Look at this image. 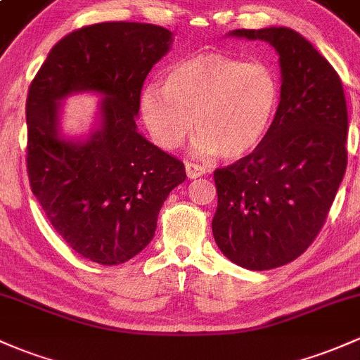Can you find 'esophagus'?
<instances>
[{
  "label": "esophagus",
  "instance_id": "34e87169",
  "mask_svg": "<svg viewBox=\"0 0 360 360\" xmlns=\"http://www.w3.org/2000/svg\"><path fill=\"white\" fill-rule=\"evenodd\" d=\"M185 169H187L188 179H199V176L206 173V168L197 163H185Z\"/></svg>",
  "mask_w": 360,
  "mask_h": 360
}]
</instances>
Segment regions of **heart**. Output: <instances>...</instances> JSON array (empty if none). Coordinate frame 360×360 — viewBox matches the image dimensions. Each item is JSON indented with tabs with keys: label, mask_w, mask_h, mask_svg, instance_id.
<instances>
[{
	"label": "heart",
	"mask_w": 360,
	"mask_h": 360,
	"mask_svg": "<svg viewBox=\"0 0 360 360\" xmlns=\"http://www.w3.org/2000/svg\"><path fill=\"white\" fill-rule=\"evenodd\" d=\"M280 79L271 65L221 53L176 61L165 86L142 89L141 113L163 149H176L197 127L192 153L235 160L264 141L280 106Z\"/></svg>",
	"instance_id": "heart-1"
}]
</instances>
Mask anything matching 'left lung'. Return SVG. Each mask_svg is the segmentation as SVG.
Instances as JSON below:
<instances>
[{
  "instance_id": "obj_1",
  "label": "left lung",
  "mask_w": 360,
  "mask_h": 360,
  "mask_svg": "<svg viewBox=\"0 0 360 360\" xmlns=\"http://www.w3.org/2000/svg\"><path fill=\"white\" fill-rule=\"evenodd\" d=\"M278 53L281 96L264 141L214 172L212 235L235 264L264 271L293 261L318 237L347 168L345 92L335 68L288 27L237 29Z\"/></svg>"
}]
</instances>
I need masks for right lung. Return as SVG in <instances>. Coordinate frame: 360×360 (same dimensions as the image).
Here are the masks:
<instances>
[{"label": "right lung", "mask_w": 360, "mask_h": 360, "mask_svg": "<svg viewBox=\"0 0 360 360\" xmlns=\"http://www.w3.org/2000/svg\"><path fill=\"white\" fill-rule=\"evenodd\" d=\"M168 29L106 22L63 37L49 51L27 96V173L32 194L65 242L89 261L122 264L153 240L169 192L185 166L137 130L141 91L169 51ZM99 95L87 136L60 130L63 101Z\"/></svg>", "instance_id": "right-lung-1"}]
</instances>
